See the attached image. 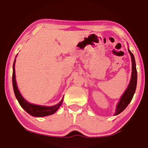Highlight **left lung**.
I'll list each match as a JSON object with an SVG mask.
<instances>
[{"mask_svg": "<svg viewBox=\"0 0 148 148\" xmlns=\"http://www.w3.org/2000/svg\"><path fill=\"white\" fill-rule=\"evenodd\" d=\"M128 50H129L130 55L131 56V62H132V73H131V81H130L129 85L127 89L124 92V93L123 94L117 106H116L114 115L119 114L121 112L124 111L126 107L128 106V105L130 103L133 97H134L135 91H136V85H137V70H136L135 58L133 53L130 51V50L128 49Z\"/></svg>", "mask_w": 148, "mask_h": 148, "instance_id": "obj_1", "label": "left lung"}]
</instances>
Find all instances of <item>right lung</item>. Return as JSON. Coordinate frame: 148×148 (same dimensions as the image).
<instances>
[{
	"instance_id": "add662e5",
	"label": "right lung",
	"mask_w": 148,
	"mask_h": 148,
	"mask_svg": "<svg viewBox=\"0 0 148 148\" xmlns=\"http://www.w3.org/2000/svg\"><path fill=\"white\" fill-rule=\"evenodd\" d=\"M14 64H15V60H14L13 63V71H12V86H13L14 92L16 98L18 100L19 105H21L22 108L31 114L32 116H37V117H42V116H48V115H51L54 114L57 110L59 109L60 107L61 106L62 103L63 102V98L60 102L59 103L54 106L51 107H45L41 106V105H34V104L29 103L27 100L24 99L22 95H21L20 92H19L18 88H17V83H16L15 79V69H14Z\"/></svg>"
}]
</instances>
